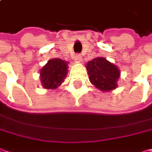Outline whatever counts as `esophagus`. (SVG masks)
<instances>
[{
  "instance_id": "1",
  "label": "esophagus",
  "mask_w": 152,
  "mask_h": 152,
  "mask_svg": "<svg viewBox=\"0 0 152 152\" xmlns=\"http://www.w3.org/2000/svg\"><path fill=\"white\" fill-rule=\"evenodd\" d=\"M74 61H76V62H80V61H82V56H81L80 54H76V55L74 56Z\"/></svg>"
}]
</instances>
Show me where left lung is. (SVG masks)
<instances>
[{
  "instance_id": "obj_1",
  "label": "left lung",
  "mask_w": 152,
  "mask_h": 152,
  "mask_svg": "<svg viewBox=\"0 0 152 152\" xmlns=\"http://www.w3.org/2000/svg\"><path fill=\"white\" fill-rule=\"evenodd\" d=\"M91 83L101 91H110L118 86L120 69L103 57H97L86 64Z\"/></svg>"
}]
</instances>
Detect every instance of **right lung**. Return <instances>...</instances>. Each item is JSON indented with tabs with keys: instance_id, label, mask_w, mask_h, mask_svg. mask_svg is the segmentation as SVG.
<instances>
[{
	"instance_id": "1",
	"label": "right lung",
	"mask_w": 152,
	"mask_h": 152,
	"mask_svg": "<svg viewBox=\"0 0 152 152\" xmlns=\"http://www.w3.org/2000/svg\"><path fill=\"white\" fill-rule=\"evenodd\" d=\"M40 81L45 89H57L68 74V62L59 58L52 59L40 69Z\"/></svg>"
}]
</instances>
